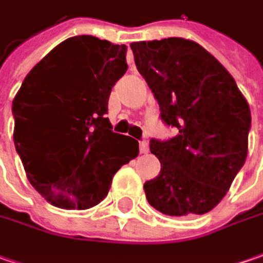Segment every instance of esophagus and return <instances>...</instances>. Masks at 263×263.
Wrapping results in <instances>:
<instances>
[{
  "label": "esophagus",
  "mask_w": 263,
  "mask_h": 263,
  "mask_svg": "<svg viewBox=\"0 0 263 263\" xmlns=\"http://www.w3.org/2000/svg\"><path fill=\"white\" fill-rule=\"evenodd\" d=\"M140 151L142 153V154H147L149 151V145L147 141H141L140 142Z\"/></svg>",
  "instance_id": "obj_1"
}]
</instances>
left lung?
Segmentation results:
<instances>
[{"label": "left lung", "instance_id": "1", "mask_svg": "<svg viewBox=\"0 0 263 263\" xmlns=\"http://www.w3.org/2000/svg\"><path fill=\"white\" fill-rule=\"evenodd\" d=\"M137 69L157 99L172 140H151L159 176L148 204L172 217L211 211L248 157L250 109L230 72L199 43L183 37L132 42Z\"/></svg>", "mask_w": 263, "mask_h": 263}]
</instances>
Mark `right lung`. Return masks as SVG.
Masks as SVG:
<instances>
[{"label":"right lung","mask_w":263,"mask_h":263,"mask_svg":"<svg viewBox=\"0 0 263 263\" xmlns=\"http://www.w3.org/2000/svg\"><path fill=\"white\" fill-rule=\"evenodd\" d=\"M125 57V45L69 37L33 67L14 97V145L26 176L58 208L103 201L115 173L140 153L138 141L112 132L104 118L128 69Z\"/></svg>","instance_id":"right-lung-1"}]
</instances>
